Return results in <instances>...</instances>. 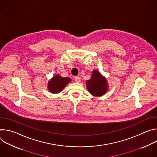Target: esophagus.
Masks as SVG:
<instances>
[{
  "label": "esophagus",
  "mask_w": 157,
  "mask_h": 157,
  "mask_svg": "<svg viewBox=\"0 0 157 157\" xmlns=\"http://www.w3.org/2000/svg\"><path fill=\"white\" fill-rule=\"evenodd\" d=\"M75 80L76 81V82H79L81 81V78L79 77V76H75Z\"/></svg>",
  "instance_id": "34e87169"
}]
</instances>
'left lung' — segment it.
Returning a JSON list of instances; mask_svg holds the SVG:
<instances>
[{
    "mask_svg": "<svg viewBox=\"0 0 157 157\" xmlns=\"http://www.w3.org/2000/svg\"><path fill=\"white\" fill-rule=\"evenodd\" d=\"M92 73L91 79L86 82V87L93 96H102L108 91L107 81L98 70H94Z\"/></svg>",
    "mask_w": 157,
    "mask_h": 157,
    "instance_id": "left-lung-1",
    "label": "left lung"
}]
</instances>
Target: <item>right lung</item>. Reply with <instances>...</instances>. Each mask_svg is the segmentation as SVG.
I'll use <instances>...</instances> for the list:
<instances>
[{
  "label": "right lung",
  "mask_w": 157,
  "mask_h": 157,
  "mask_svg": "<svg viewBox=\"0 0 157 157\" xmlns=\"http://www.w3.org/2000/svg\"><path fill=\"white\" fill-rule=\"evenodd\" d=\"M71 81L70 78H63L59 74H56L48 81V89L53 94H58L62 91L65 86Z\"/></svg>",
  "instance_id": "add662e5"
}]
</instances>
